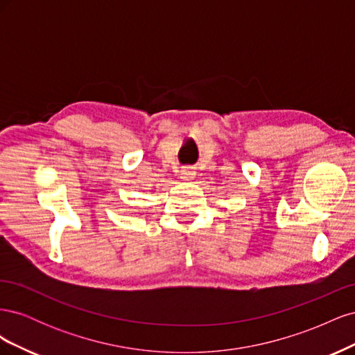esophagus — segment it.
Returning <instances> with one entry per match:
<instances>
[{
  "label": "esophagus",
  "mask_w": 355,
  "mask_h": 355,
  "mask_svg": "<svg viewBox=\"0 0 355 355\" xmlns=\"http://www.w3.org/2000/svg\"><path fill=\"white\" fill-rule=\"evenodd\" d=\"M194 176H196V171L189 167H184V170L180 171V178L184 180H192Z\"/></svg>",
  "instance_id": "esophagus-1"
}]
</instances>
